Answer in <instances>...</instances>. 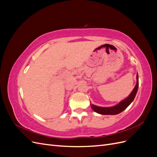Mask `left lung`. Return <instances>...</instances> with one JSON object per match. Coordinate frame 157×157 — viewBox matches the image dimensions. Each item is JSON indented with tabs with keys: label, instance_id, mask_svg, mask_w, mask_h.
<instances>
[{
	"label": "left lung",
	"instance_id": "left-lung-1",
	"mask_svg": "<svg viewBox=\"0 0 157 157\" xmlns=\"http://www.w3.org/2000/svg\"><path fill=\"white\" fill-rule=\"evenodd\" d=\"M136 84L133 89L132 92L129 94V96L126 97L125 99H122L119 103L117 105L111 106V107H100L96 105H94L91 102H90V105H91L92 109L93 110L100 115H117L120 113L122 112L124 110L129 106L132 102L134 101V99L136 97V95L137 94V90H138L139 86V79H138V74L137 73L136 75Z\"/></svg>",
	"mask_w": 157,
	"mask_h": 157
}]
</instances>
